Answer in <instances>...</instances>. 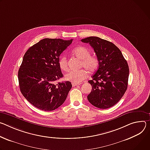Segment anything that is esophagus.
<instances>
[{"label":"esophagus","mask_w":150,"mask_h":150,"mask_svg":"<svg viewBox=\"0 0 150 150\" xmlns=\"http://www.w3.org/2000/svg\"><path fill=\"white\" fill-rule=\"evenodd\" d=\"M79 85V83H72V86H77Z\"/></svg>","instance_id":"obj_1"}]
</instances>
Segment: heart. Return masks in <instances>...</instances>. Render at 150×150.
Listing matches in <instances>:
<instances>
[{"mask_svg":"<svg viewBox=\"0 0 150 150\" xmlns=\"http://www.w3.org/2000/svg\"><path fill=\"white\" fill-rule=\"evenodd\" d=\"M73 53L81 61L80 64V67H83L89 73H93L96 71L99 66L98 58L91 55V51L83 46H80L74 48ZM59 66L63 71L68 69V62L67 57L62 55L59 59ZM88 77V72L84 69L79 70H71L65 74L64 78L67 81H69L74 83H79Z\"/></svg>","mask_w":150,"mask_h":150,"instance_id":"1","label":"heart"}]
</instances>
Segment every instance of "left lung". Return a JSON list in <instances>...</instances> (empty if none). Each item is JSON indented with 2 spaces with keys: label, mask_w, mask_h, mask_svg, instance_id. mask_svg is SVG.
Instances as JSON below:
<instances>
[{
  "label": "left lung",
  "mask_w": 150,
  "mask_h": 150,
  "mask_svg": "<svg viewBox=\"0 0 150 150\" xmlns=\"http://www.w3.org/2000/svg\"><path fill=\"white\" fill-rule=\"evenodd\" d=\"M93 47L98 69L88 81L92 89L88 99L93 106L106 109L117 104L127 88L129 66L120 50L114 43L98 37L81 39Z\"/></svg>",
  "instance_id": "left-lung-1"
}]
</instances>
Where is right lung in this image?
I'll return each instance as SVG.
<instances>
[{"label": "right lung", "instance_id": "add662e5", "mask_svg": "<svg viewBox=\"0 0 150 150\" xmlns=\"http://www.w3.org/2000/svg\"><path fill=\"white\" fill-rule=\"evenodd\" d=\"M73 39H43L30 47L24 55L18 71L23 95L35 107L53 111L65 101L72 85L69 81H55L63 77L59 66V55Z\"/></svg>", "mask_w": 150, "mask_h": 150}]
</instances>
